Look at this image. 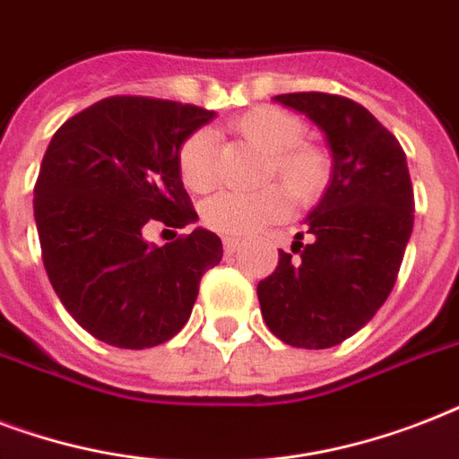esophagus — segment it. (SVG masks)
<instances>
[{
	"label": "esophagus",
	"instance_id": "obj_1",
	"mask_svg": "<svg viewBox=\"0 0 459 459\" xmlns=\"http://www.w3.org/2000/svg\"><path fill=\"white\" fill-rule=\"evenodd\" d=\"M238 250V238H223V252L233 255Z\"/></svg>",
	"mask_w": 459,
	"mask_h": 459
}]
</instances>
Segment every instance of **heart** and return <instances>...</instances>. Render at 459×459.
I'll return each mask as SVG.
<instances>
[{
  "instance_id": "1",
  "label": "heart",
  "mask_w": 459,
  "mask_h": 459,
  "mask_svg": "<svg viewBox=\"0 0 459 459\" xmlns=\"http://www.w3.org/2000/svg\"><path fill=\"white\" fill-rule=\"evenodd\" d=\"M229 131L264 152L262 183L255 193H223L202 204V223L207 229L238 238L250 236L262 226L286 219L290 202L295 207H312L324 197L333 161L324 145L305 138L307 126L298 114L272 104H262L236 117ZM178 176L190 193H207L216 178L214 135L207 128L190 133L178 147ZM289 195H286L285 193Z\"/></svg>"
}]
</instances>
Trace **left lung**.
Segmentation results:
<instances>
[{
	"label": "left lung",
	"instance_id": "1",
	"mask_svg": "<svg viewBox=\"0 0 459 459\" xmlns=\"http://www.w3.org/2000/svg\"><path fill=\"white\" fill-rule=\"evenodd\" d=\"M326 133L333 173L293 252L259 281L266 326L293 348H333L371 321L391 295L414 223V193L398 138L362 104L328 92H288ZM307 237L305 244L301 238Z\"/></svg>",
	"mask_w": 459,
	"mask_h": 459
}]
</instances>
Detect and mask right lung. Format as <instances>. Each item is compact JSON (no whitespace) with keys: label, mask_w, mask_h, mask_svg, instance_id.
I'll return each mask as SVG.
<instances>
[{"label":"right lung","mask_w":459,"mask_h":459,"mask_svg":"<svg viewBox=\"0 0 459 459\" xmlns=\"http://www.w3.org/2000/svg\"><path fill=\"white\" fill-rule=\"evenodd\" d=\"M214 118L197 104L114 95L54 133L35 183V223L47 276L66 312L114 348L161 345L190 319L219 236L195 229L161 247L145 223L197 219L178 176L180 143Z\"/></svg>","instance_id":"1"}]
</instances>
